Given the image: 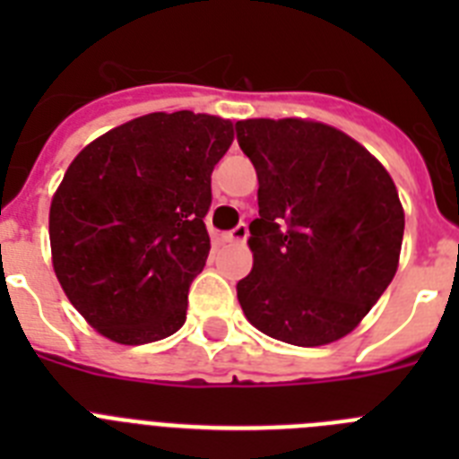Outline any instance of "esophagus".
Segmentation results:
<instances>
[{"label": "esophagus", "mask_w": 459, "mask_h": 459, "mask_svg": "<svg viewBox=\"0 0 459 459\" xmlns=\"http://www.w3.org/2000/svg\"><path fill=\"white\" fill-rule=\"evenodd\" d=\"M222 238L230 243H243L246 238H248V225H246V222H238L234 230H230V232L222 234Z\"/></svg>", "instance_id": "34e87169"}]
</instances>
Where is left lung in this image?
<instances>
[{"mask_svg":"<svg viewBox=\"0 0 459 459\" xmlns=\"http://www.w3.org/2000/svg\"><path fill=\"white\" fill-rule=\"evenodd\" d=\"M257 169L253 271L237 282L248 322L296 347L340 340L391 285L404 211L388 172L350 135L303 119L237 121Z\"/></svg>","mask_w":459,"mask_h":459,"instance_id":"1","label":"left lung"}]
</instances>
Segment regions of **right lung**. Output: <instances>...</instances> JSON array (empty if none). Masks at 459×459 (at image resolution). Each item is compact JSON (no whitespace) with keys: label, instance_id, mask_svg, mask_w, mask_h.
Masks as SVG:
<instances>
[{"label":"right lung","instance_id":"add662e5","mask_svg":"<svg viewBox=\"0 0 459 459\" xmlns=\"http://www.w3.org/2000/svg\"><path fill=\"white\" fill-rule=\"evenodd\" d=\"M232 121L153 112L75 156L50 206L55 273L105 338L144 344L186 322L188 287L209 257L211 172Z\"/></svg>","mask_w":459,"mask_h":459}]
</instances>
